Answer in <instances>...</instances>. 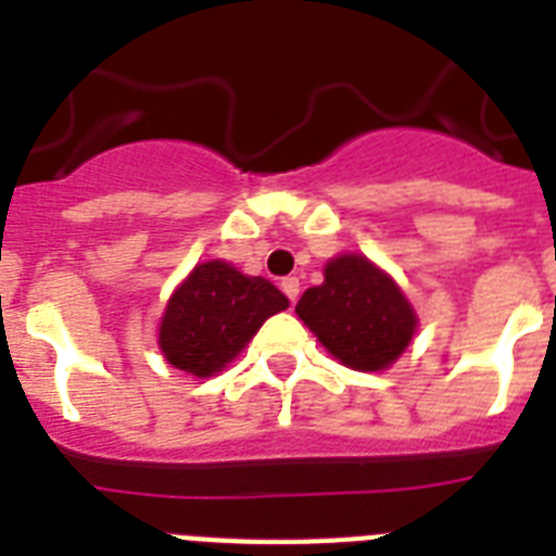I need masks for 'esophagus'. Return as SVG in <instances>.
<instances>
[{
  "label": "esophagus",
  "mask_w": 556,
  "mask_h": 556,
  "mask_svg": "<svg viewBox=\"0 0 556 556\" xmlns=\"http://www.w3.org/2000/svg\"><path fill=\"white\" fill-rule=\"evenodd\" d=\"M282 291H286V296L291 300V303H296V296H300V279L296 277L282 279Z\"/></svg>",
  "instance_id": "obj_1"
}]
</instances>
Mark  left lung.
<instances>
[{
    "mask_svg": "<svg viewBox=\"0 0 556 556\" xmlns=\"http://www.w3.org/2000/svg\"><path fill=\"white\" fill-rule=\"evenodd\" d=\"M296 314L340 364L357 371L395 364L418 326L395 279L361 253L334 256L323 286L300 296Z\"/></svg>",
    "mask_w": 556,
    "mask_h": 556,
    "instance_id": "obj_1",
    "label": "left lung"
}]
</instances>
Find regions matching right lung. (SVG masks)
I'll return each mask as SVG.
<instances>
[{
	"instance_id": "right-lung-1",
	"label": "right lung",
	"mask_w": 556,
	"mask_h": 556,
	"mask_svg": "<svg viewBox=\"0 0 556 556\" xmlns=\"http://www.w3.org/2000/svg\"><path fill=\"white\" fill-rule=\"evenodd\" d=\"M288 300L262 277H244L222 260L201 262L173 291L159 326V346L169 364L210 378L233 361L270 314Z\"/></svg>"
}]
</instances>
